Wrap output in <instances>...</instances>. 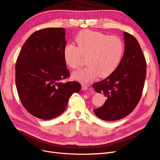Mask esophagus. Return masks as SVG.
<instances>
[{
	"mask_svg": "<svg viewBox=\"0 0 160 160\" xmlns=\"http://www.w3.org/2000/svg\"><path fill=\"white\" fill-rule=\"evenodd\" d=\"M81 89H82V90H83V91H87V90H88L89 87L87 85L83 84V85H82V86H81Z\"/></svg>",
	"mask_w": 160,
	"mask_h": 160,
	"instance_id": "obj_1",
	"label": "esophagus"
}]
</instances>
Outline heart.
<instances>
[{
	"label": "heart",
	"instance_id": "heart-1",
	"mask_svg": "<svg viewBox=\"0 0 160 160\" xmlns=\"http://www.w3.org/2000/svg\"><path fill=\"white\" fill-rule=\"evenodd\" d=\"M77 47L67 43L63 49L66 63L72 69L83 64L82 57H87L88 66L72 73V77L83 83H89L99 75L105 77L118 68L124 52V45L120 38L98 31L83 30L77 34Z\"/></svg>",
	"mask_w": 160,
	"mask_h": 160
}]
</instances>
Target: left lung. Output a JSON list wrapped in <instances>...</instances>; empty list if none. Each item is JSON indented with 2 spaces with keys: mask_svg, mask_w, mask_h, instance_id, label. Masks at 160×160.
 Listing matches in <instances>:
<instances>
[{
  "mask_svg": "<svg viewBox=\"0 0 160 160\" xmlns=\"http://www.w3.org/2000/svg\"><path fill=\"white\" fill-rule=\"evenodd\" d=\"M125 51L118 68L104 80L93 84L94 90L107 97L97 117L112 122L130 114L141 99L146 77V61L138 41L125 32Z\"/></svg>",
  "mask_w": 160,
  "mask_h": 160,
  "instance_id": "8db88e82",
  "label": "left lung"
}]
</instances>
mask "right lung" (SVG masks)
<instances>
[{
	"label": "right lung",
	"mask_w": 160,
	"mask_h": 160,
	"mask_svg": "<svg viewBox=\"0 0 160 160\" xmlns=\"http://www.w3.org/2000/svg\"><path fill=\"white\" fill-rule=\"evenodd\" d=\"M63 28H46L27 38L15 66V82L23 107L35 117L52 119L66 109L70 97L81 90L70 77L64 59Z\"/></svg>",
	"instance_id": "1"
}]
</instances>
